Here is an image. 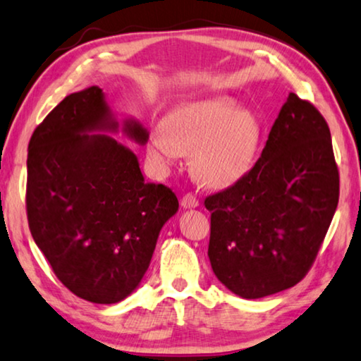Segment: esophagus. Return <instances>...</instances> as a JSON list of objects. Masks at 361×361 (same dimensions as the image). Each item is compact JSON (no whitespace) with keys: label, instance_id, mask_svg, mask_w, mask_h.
<instances>
[{"label":"esophagus","instance_id":"obj_1","mask_svg":"<svg viewBox=\"0 0 361 361\" xmlns=\"http://www.w3.org/2000/svg\"><path fill=\"white\" fill-rule=\"evenodd\" d=\"M180 205L184 207V209H195V207H199V199L192 194H185L180 199Z\"/></svg>","mask_w":361,"mask_h":361}]
</instances>
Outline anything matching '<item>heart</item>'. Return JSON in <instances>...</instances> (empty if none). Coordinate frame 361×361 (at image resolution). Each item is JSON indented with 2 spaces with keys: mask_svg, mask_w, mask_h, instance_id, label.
<instances>
[{
  "mask_svg": "<svg viewBox=\"0 0 361 361\" xmlns=\"http://www.w3.org/2000/svg\"><path fill=\"white\" fill-rule=\"evenodd\" d=\"M261 125L233 97H207L182 103L147 137L152 166L166 171L180 152L202 184L225 189L248 174L259 149Z\"/></svg>",
  "mask_w": 361,
  "mask_h": 361,
  "instance_id": "b5f03b06",
  "label": "heart"
}]
</instances>
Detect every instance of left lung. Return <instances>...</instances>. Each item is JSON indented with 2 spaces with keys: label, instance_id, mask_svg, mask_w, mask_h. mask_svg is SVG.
<instances>
[{
  "label": "left lung",
  "instance_id": "8db88e82",
  "mask_svg": "<svg viewBox=\"0 0 361 361\" xmlns=\"http://www.w3.org/2000/svg\"><path fill=\"white\" fill-rule=\"evenodd\" d=\"M337 204L327 121L289 93L253 169L205 199L212 269L243 299L293 288L312 266Z\"/></svg>",
  "mask_w": 361,
  "mask_h": 361
}]
</instances>
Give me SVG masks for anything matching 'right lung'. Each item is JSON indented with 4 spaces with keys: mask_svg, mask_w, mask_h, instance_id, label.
I'll return each mask as SVG.
<instances>
[{
    "mask_svg": "<svg viewBox=\"0 0 361 361\" xmlns=\"http://www.w3.org/2000/svg\"><path fill=\"white\" fill-rule=\"evenodd\" d=\"M146 145L135 118L118 123L93 85L63 98L34 130L27 147L29 230L61 283L78 298L115 304L149 268L157 236L179 210L174 192L147 184L130 147Z\"/></svg>",
    "mask_w": 361,
    "mask_h": 361,
    "instance_id": "add662e5",
    "label": "right lung"
}]
</instances>
